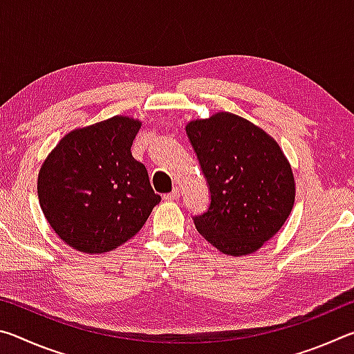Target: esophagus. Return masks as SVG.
Here are the masks:
<instances>
[{
    "instance_id": "1",
    "label": "esophagus",
    "mask_w": 354,
    "mask_h": 354,
    "mask_svg": "<svg viewBox=\"0 0 354 354\" xmlns=\"http://www.w3.org/2000/svg\"><path fill=\"white\" fill-rule=\"evenodd\" d=\"M179 189H173L170 194H165L164 195V200H169V201H173V200H178L179 198Z\"/></svg>"
}]
</instances>
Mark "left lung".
Wrapping results in <instances>:
<instances>
[{"mask_svg":"<svg viewBox=\"0 0 354 354\" xmlns=\"http://www.w3.org/2000/svg\"><path fill=\"white\" fill-rule=\"evenodd\" d=\"M185 133L211 192L196 231L220 253L245 256L270 241L290 215L295 181L277 140L248 120L218 112Z\"/></svg>","mask_w":354,"mask_h":354,"instance_id":"1","label":"left lung"}]
</instances>
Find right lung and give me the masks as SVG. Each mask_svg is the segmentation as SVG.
<instances>
[{"label":"right lung","mask_w":354,"mask_h":354,"mask_svg":"<svg viewBox=\"0 0 354 354\" xmlns=\"http://www.w3.org/2000/svg\"><path fill=\"white\" fill-rule=\"evenodd\" d=\"M139 120L115 115L62 137L41 164L40 207L56 234L81 253L115 250L160 201L131 147Z\"/></svg>","instance_id":"1"}]
</instances>
